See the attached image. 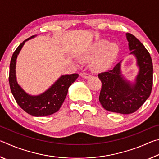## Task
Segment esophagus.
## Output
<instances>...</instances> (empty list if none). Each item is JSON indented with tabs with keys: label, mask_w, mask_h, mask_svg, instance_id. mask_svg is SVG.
I'll use <instances>...</instances> for the list:
<instances>
[{
	"label": "esophagus",
	"mask_w": 159,
	"mask_h": 159,
	"mask_svg": "<svg viewBox=\"0 0 159 159\" xmlns=\"http://www.w3.org/2000/svg\"><path fill=\"white\" fill-rule=\"evenodd\" d=\"M80 76L84 78V79H88L91 76V75L89 73H87V72H83V73L80 74Z\"/></svg>",
	"instance_id": "34e87169"
}]
</instances>
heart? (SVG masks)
<instances>
[{"label": "heart", "instance_id": "b5f03b06", "mask_svg": "<svg viewBox=\"0 0 159 159\" xmlns=\"http://www.w3.org/2000/svg\"><path fill=\"white\" fill-rule=\"evenodd\" d=\"M107 44L105 41H101L98 43L91 49L90 56H96L92 61V66L95 69H104L108 67L114 61L116 56L118 48L116 44Z\"/></svg>", "mask_w": 159, "mask_h": 159}]
</instances>
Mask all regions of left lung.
Masks as SVG:
<instances>
[{
    "mask_svg": "<svg viewBox=\"0 0 159 159\" xmlns=\"http://www.w3.org/2000/svg\"><path fill=\"white\" fill-rule=\"evenodd\" d=\"M129 48L138 60L139 72L136 83L131 85L120 74V63L112 69L98 74L102 82L99 100L109 111L129 114L136 111L152 93L153 64L149 52L144 45L130 33L126 34Z\"/></svg>",
    "mask_w": 159,
    "mask_h": 159,
    "instance_id": "8db88e82",
    "label": "left lung"
}]
</instances>
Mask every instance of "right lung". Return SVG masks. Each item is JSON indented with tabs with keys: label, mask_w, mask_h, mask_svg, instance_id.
<instances>
[{
	"label": "right lung",
	"mask_w": 159,
	"mask_h": 159,
	"mask_svg": "<svg viewBox=\"0 0 159 159\" xmlns=\"http://www.w3.org/2000/svg\"><path fill=\"white\" fill-rule=\"evenodd\" d=\"M33 37L34 36L24 41L13 53L10 64L9 84L15 101L24 111L34 116H45L59 111L66 98L69 86L76 80L79 74L62 76L46 92L39 96H31L26 94L16 80L15 64L18 54L25 41Z\"/></svg>",
	"instance_id": "add662e5"
}]
</instances>
